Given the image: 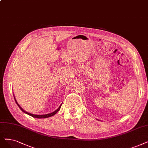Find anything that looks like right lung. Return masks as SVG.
Wrapping results in <instances>:
<instances>
[{
	"label": "right lung",
	"instance_id": "obj_1",
	"mask_svg": "<svg viewBox=\"0 0 148 148\" xmlns=\"http://www.w3.org/2000/svg\"><path fill=\"white\" fill-rule=\"evenodd\" d=\"M13 95H14V94H13ZM14 100H15V101H16L17 105L19 106V108L21 109V110L23 112H24L25 114H28V115H30V116H33V117H34V118H36V119H45V118H49V117L53 116L54 115H55V114L57 113V112H58L59 110H60V108H61V105H62V104H61L60 105V107H59V108H58L56 110H55L54 112H51V113L47 114H44V115H34V114H31V113H29V112H26V111H25L24 110H23V109L21 107V106H19V104H18V103L17 102L15 97H14Z\"/></svg>",
	"mask_w": 148,
	"mask_h": 148
}]
</instances>
